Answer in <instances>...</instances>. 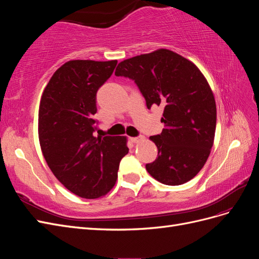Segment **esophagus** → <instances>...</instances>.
Instances as JSON below:
<instances>
[{"mask_svg":"<svg viewBox=\"0 0 259 259\" xmlns=\"http://www.w3.org/2000/svg\"><path fill=\"white\" fill-rule=\"evenodd\" d=\"M145 139L144 136H138V137H131V142L133 143H140L143 142V140Z\"/></svg>","mask_w":259,"mask_h":259,"instance_id":"1","label":"esophagus"}]
</instances>
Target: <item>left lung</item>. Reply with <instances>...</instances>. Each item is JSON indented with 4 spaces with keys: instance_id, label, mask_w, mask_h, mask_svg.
Here are the masks:
<instances>
[{
    "instance_id": "1",
    "label": "left lung",
    "mask_w": 259,
    "mask_h": 259,
    "mask_svg": "<svg viewBox=\"0 0 259 259\" xmlns=\"http://www.w3.org/2000/svg\"><path fill=\"white\" fill-rule=\"evenodd\" d=\"M114 74L135 82L148 109L164 108L165 128L150 137L158 156L146 164L148 173L168 186L189 182L204 166L216 130V104L204 75L168 50L123 60Z\"/></svg>"
}]
</instances>
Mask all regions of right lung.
Segmentation results:
<instances>
[{"label": "right lung", "instance_id": "right-lung-1", "mask_svg": "<svg viewBox=\"0 0 259 259\" xmlns=\"http://www.w3.org/2000/svg\"><path fill=\"white\" fill-rule=\"evenodd\" d=\"M116 60H71L53 74L38 109V138L46 163L68 190L97 199L112 189L126 137L94 135L97 91Z\"/></svg>", "mask_w": 259, "mask_h": 259}]
</instances>
